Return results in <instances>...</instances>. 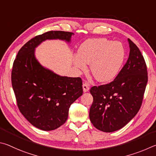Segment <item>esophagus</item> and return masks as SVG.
<instances>
[{"label":"esophagus","instance_id":"esophagus-1","mask_svg":"<svg viewBox=\"0 0 156 156\" xmlns=\"http://www.w3.org/2000/svg\"><path fill=\"white\" fill-rule=\"evenodd\" d=\"M89 86H90L89 83L87 82V81H85V82L83 83V90L84 92H86L89 90V88H90Z\"/></svg>","mask_w":156,"mask_h":156}]
</instances>
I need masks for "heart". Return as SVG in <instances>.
Here are the masks:
<instances>
[{"label": "heart", "mask_w": 156, "mask_h": 156, "mask_svg": "<svg viewBox=\"0 0 156 156\" xmlns=\"http://www.w3.org/2000/svg\"><path fill=\"white\" fill-rule=\"evenodd\" d=\"M124 57L125 49L121 42L106 38H92L81 44L73 62L81 70L86 68V64H90L94 78L99 81H108L118 75Z\"/></svg>", "instance_id": "1"}]
</instances>
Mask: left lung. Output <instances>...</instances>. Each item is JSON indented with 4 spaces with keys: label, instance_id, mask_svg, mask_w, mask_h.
<instances>
[{
    "label": "left lung",
    "instance_id": "8db88e82",
    "mask_svg": "<svg viewBox=\"0 0 156 156\" xmlns=\"http://www.w3.org/2000/svg\"><path fill=\"white\" fill-rule=\"evenodd\" d=\"M129 58L111 82L92 87L90 120L97 129L112 132L126 125L140 110L148 81L144 59L130 39Z\"/></svg>",
    "mask_w": 156,
    "mask_h": 156
}]
</instances>
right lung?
<instances>
[{
	"mask_svg": "<svg viewBox=\"0 0 156 156\" xmlns=\"http://www.w3.org/2000/svg\"><path fill=\"white\" fill-rule=\"evenodd\" d=\"M74 34L51 31L28 41L13 64L12 83L21 114L35 127L57 129L66 121L72 103L83 94L80 77L56 75L41 66L34 56L35 48L48 39L70 42Z\"/></svg>",
	"mask_w": 156,
	"mask_h": 156,
	"instance_id": "obj_1",
	"label": "right lung"
}]
</instances>
